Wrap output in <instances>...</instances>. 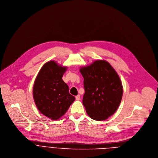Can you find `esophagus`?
Returning a JSON list of instances; mask_svg holds the SVG:
<instances>
[{"mask_svg": "<svg viewBox=\"0 0 158 158\" xmlns=\"http://www.w3.org/2000/svg\"><path fill=\"white\" fill-rule=\"evenodd\" d=\"M81 99V96L80 95H77V96H76V100H79Z\"/></svg>", "mask_w": 158, "mask_h": 158, "instance_id": "34e87169", "label": "esophagus"}]
</instances>
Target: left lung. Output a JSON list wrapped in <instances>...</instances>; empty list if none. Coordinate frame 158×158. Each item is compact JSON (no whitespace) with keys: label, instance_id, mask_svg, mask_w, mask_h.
I'll list each match as a JSON object with an SVG mask.
<instances>
[{"label":"left lung","instance_id":"1","mask_svg":"<svg viewBox=\"0 0 158 158\" xmlns=\"http://www.w3.org/2000/svg\"><path fill=\"white\" fill-rule=\"evenodd\" d=\"M85 94L82 103L87 115L102 121L112 116L118 109L123 96L120 77L110 64L102 60L81 67Z\"/></svg>","mask_w":158,"mask_h":158}]
</instances>
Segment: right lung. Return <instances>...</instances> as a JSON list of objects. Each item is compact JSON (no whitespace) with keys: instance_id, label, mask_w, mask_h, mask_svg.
Returning <instances> with one entry per match:
<instances>
[{"instance_id":"obj_1","label":"right lung","mask_w":158,"mask_h":158,"mask_svg":"<svg viewBox=\"0 0 158 158\" xmlns=\"http://www.w3.org/2000/svg\"><path fill=\"white\" fill-rule=\"evenodd\" d=\"M67 69L54 60L48 61L41 67L33 84V97L37 109L52 120L63 117L75 100L62 79Z\"/></svg>"}]
</instances>
